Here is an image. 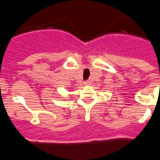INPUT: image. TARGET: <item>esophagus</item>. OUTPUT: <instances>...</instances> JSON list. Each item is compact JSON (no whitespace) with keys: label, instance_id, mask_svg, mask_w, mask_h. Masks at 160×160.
Segmentation results:
<instances>
[{"label":"esophagus","instance_id":"34e87169","mask_svg":"<svg viewBox=\"0 0 160 160\" xmlns=\"http://www.w3.org/2000/svg\"><path fill=\"white\" fill-rule=\"evenodd\" d=\"M84 84H87V85L88 84H89V81H85L84 82Z\"/></svg>","mask_w":160,"mask_h":160}]
</instances>
